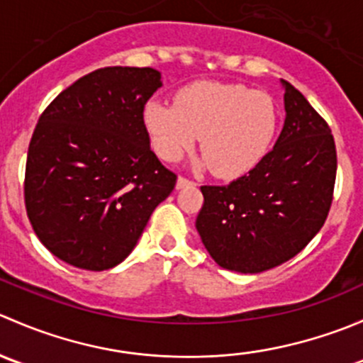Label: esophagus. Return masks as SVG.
I'll return each mask as SVG.
<instances>
[{"label":"esophagus","instance_id":"esophagus-1","mask_svg":"<svg viewBox=\"0 0 363 363\" xmlns=\"http://www.w3.org/2000/svg\"><path fill=\"white\" fill-rule=\"evenodd\" d=\"M193 184H195V182L189 181V179H186V177H182V175H179L177 177V189H182V188H186V186H193Z\"/></svg>","mask_w":363,"mask_h":363}]
</instances>
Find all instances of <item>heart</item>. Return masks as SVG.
Listing matches in <instances>:
<instances>
[{
  "instance_id": "1",
  "label": "heart",
  "mask_w": 363,
  "mask_h": 363,
  "mask_svg": "<svg viewBox=\"0 0 363 363\" xmlns=\"http://www.w3.org/2000/svg\"><path fill=\"white\" fill-rule=\"evenodd\" d=\"M144 124L164 161H177L196 144L218 177L233 179L255 168L269 151L277 128L274 100L240 84L193 82L174 105L149 101Z\"/></svg>"
}]
</instances>
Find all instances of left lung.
Listing matches in <instances>:
<instances>
[{"label": "left lung", "instance_id": "left-lung-1", "mask_svg": "<svg viewBox=\"0 0 363 363\" xmlns=\"http://www.w3.org/2000/svg\"><path fill=\"white\" fill-rule=\"evenodd\" d=\"M284 86L283 131L250 174L202 186L196 230L223 269L258 274L298 255L320 232L334 199V135L298 89Z\"/></svg>", "mask_w": 363, "mask_h": 363}]
</instances>
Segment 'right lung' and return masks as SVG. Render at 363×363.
Wrapping results in <instances>:
<instances>
[{
    "label": "right lung",
    "instance_id": "obj_1",
    "mask_svg": "<svg viewBox=\"0 0 363 363\" xmlns=\"http://www.w3.org/2000/svg\"><path fill=\"white\" fill-rule=\"evenodd\" d=\"M155 68L80 77L40 116L28 149L24 202L40 242L77 269L119 265L177 175L151 151L144 107Z\"/></svg>",
    "mask_w": 363,
    "mask_h": 363
}]
</instances>
